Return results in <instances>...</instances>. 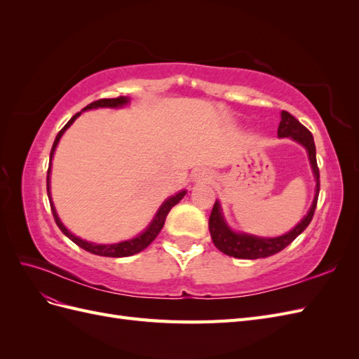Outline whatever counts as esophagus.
Segmentation results:
<instances>
[{"instance_id":"34e87169","label":"esophagus","mask_w":359,"mask_h":359,"mask_svg":"<svg viewBox=\"0 0 359 359\" xmlns=\"http://www.w3.org/2000/svg\"><path fill=\"white\" fill-rule=\"evenodd\" d=\"M212 178V175L210 172H206V170H202V169H199V170H196V173H194V180L196 181H199V182H205V181H210Z\"/></svg>"}]
</instances>
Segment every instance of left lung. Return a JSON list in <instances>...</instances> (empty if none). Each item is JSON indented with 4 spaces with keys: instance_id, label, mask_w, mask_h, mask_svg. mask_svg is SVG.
Listing matches in <instances>:
<instances>
[{
    "instance_id": "obj_1",
    "label": "left lung",
    "mask_w": 359,
    "mask_h": 359,
    "mask_svg": "<svg viewBox=\"0 0 359 359\" xmlns=\"http://www.w3.org/2000/svg\"><path fill=\"white\" fill-rule=\"evenodd\" d=\"M277 135L280 137H292L295 139L297 142L302 144L309 151V158L311 163V168L314 172V177H316V196H314L313 205L309 211V214L304 217L302 222L298 223L293 229L278 238H257L245 233H235L232 232L227 224L224 223L222 212H220V205L215 202L212 206V211L210 215V232L214 245L220 250L222 253L238 257V259H259V257H268L273 256L281 250L286 248L298 235H301L306 227L310 224L314 211H316V203L318 196L320 190V181H319V168H318V160H316V145H314L313 135L307 127H304L298 119L290 115L287 111L281 112V121L278 124V132Z\"/></svg>"
}]
</instances>
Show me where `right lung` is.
I'll use <instances>...</instances> for the list:
<instances>
[{
  "label": "right lung",
  "instance_id": "1",
  "mask_svg": "<svg viewBox=\"0 0 359 359\" xmlns=\"http://www.w3.org/2000/svg\"><path fill=\"white\" fill-rule=\"evenodd\" d=\"M127 102H128V99H127V97H123V95L115 97V99H100V100H95V102L90 103L88 106H85L82 111L94 109V107H118V106L126 104ZM81 114H82V112L74 114V115L70 118V121L60 130V133H58L57 137H55V142H53L52 149H50V161H49V168H48L46 189H48V196H49V203H50V210H52V214H53V219H55L57 226L60 227L61 232H62L64 235H66L67 238H70V240H72L74 244H78L81 248L86 250V252H90V253H93V255L106 256V257H126V256L136 255V253H139V252H142V250H145L151 243H153V241L156 240V236L158 235V232L161 231L163 224H165V222H166V217H168L169 211L184 198V194H186V191H180L178 194H175V196L169 198L165 203L161 205V208L158 210L157 215L154 217V220H153V223L149 224L148 229H147L144 233H140L139 236L133 238V240H130V241L118 243V244H111V245L93 244V243H88V241H83V240H81V238H78V236H74L73 233H70V232L66 229V227H64V224L60 222L58 215H57V211H55V208H53V203H52V199H50V191H49V173H50L52 156H53V153H55V148H57V145H58L60 137L62 136V133L66 132V130L72 126V123L74 121V119L78 118Z\"/></svg>",
  "mask_w": 359,
  "mask_h": 359
}]
</instances>
